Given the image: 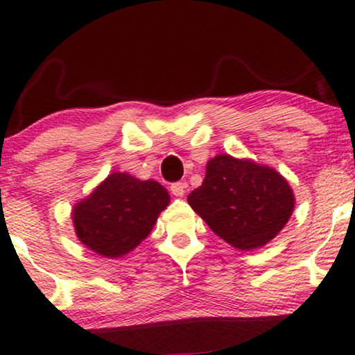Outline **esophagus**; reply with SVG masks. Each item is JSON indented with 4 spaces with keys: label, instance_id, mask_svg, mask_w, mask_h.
<instances>
[{
    "label": "esophagus",
    "instance_id": "obj_1",
    "mask_svg": "<svg viewBox=\"0 0 355 355\" xmlns=\"http://www.w3.org/2000/svg\"><path fill=\"white\" fill-rule=\"evenodd\" d=\"M187 182H177L173 183L172 187H170V191H172L173 196L177 198H182L183 195H185V190H187Z\"/></svg>",
    "mask_w": 355,
    "mask_h": 355
}]
</instances>
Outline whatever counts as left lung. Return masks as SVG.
I'll use <instances>...</instances> for the list:
<instances>
[{"label":"left lung","instance_id":"obj_1","mask_svg":"<svg viewBox=\"0 0 355 355\" xmlns=\"http://www.w3.org/2000/svg\"><path fill=\"white\" fill-rule=\"evenodd\" d=\"M188 205L209 229L234 248H261L289 222L294 191L282 175L250 159L219 154L207 160L202 185Z\"/></svg>","mask_w":355,"mask_h":355}]
</instances>
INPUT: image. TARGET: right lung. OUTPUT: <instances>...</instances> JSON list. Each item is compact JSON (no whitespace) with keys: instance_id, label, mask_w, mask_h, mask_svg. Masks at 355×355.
<instances>
[{"instance_id":"1","label":"right lung","mask_w":355,"mask_h":355,"mask_svg":"<svg viewBox=\"0 0 355 355\" xmlns=\"http://www.w3.org/2000/svg\"><path fill=\"white\" fill-rule=\"evenodd\" d=\"M170 195L155 180L113 172L71 211L76 237L105 258H121L154 229Z\"/></svg>"}]
</instances>
